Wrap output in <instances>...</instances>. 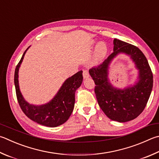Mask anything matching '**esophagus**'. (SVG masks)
<instances>
[{
	"label": "esophagus",
	"mask_w": 159,
	"mask_h": 159,
	"mask_svg": "<svg viewBox=\"0 0 159 159\" xmlns=\"http://www.w3.org/2000/svg\"><path fill=\"white\" fill-rule=\"evenodd\" d=\"M83 78H84L85 79H88V78L89 76V74L88 71H87V70H83Z\"/></svg>",
	"instance_id": "34e87169"
}]
</instances>
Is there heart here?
Listing matches in <instances>:
<instances>
[{
    "mask_svg": "<svg viewBox=\"0 0 159 159\" xmlns=\"http://www.w3.org/2000/svg\"><path fill=\"white\" fill-rule=\"evenodd\" d=\"M95 42H92V45H94ZM108 52V48L107 46L105 44L104 42H99L98 43L97 45L96 46V48H95V52H94V56L95 59H96L97 61H100L102 59H103L106 56Z\"/></svg>",
    "mask_w": 159,
    "mask_h": 159,
    "instance_id": "1",
    "label": "heart"
}]
</instances>
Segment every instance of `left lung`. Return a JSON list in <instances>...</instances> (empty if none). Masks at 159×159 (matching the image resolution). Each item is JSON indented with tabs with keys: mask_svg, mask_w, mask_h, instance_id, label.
Returning <instances> with one entry per match:
<instances>
[{
	"mask_svg": "<svg viewBox=\"0 0 159 159\" xmlns=\"http://www.w3.org/2000/svg\"><path fill=\"white\" fill-rule=\"evenodd\" d=\"M113 52L102 64L89 70L95 83L98 103L109 119L119 122L134 120L145 109L153 88V74L148 60L138 47L114 39ZM120 54L129 56L138 70L134 84L124 89L112 86L108 78L109 65Z\"/></svg>",
	"mask_w": 159,
	"mask_h": 159,
	"instance_id": "obj_1",
	"label": "left lung"
}]
</instances>
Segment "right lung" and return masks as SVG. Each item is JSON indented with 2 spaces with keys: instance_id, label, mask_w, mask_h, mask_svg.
<instances>
[{
  "instance_id": "1",
  "label": "right lung",
  "mask_w": 159,
  "mask_h": 159,
  "mask_svg": "<svg viewBox=\"0 0 159 159\" xmlns=\"http://www.w3.org/2000/svg\"><path fill=\"white\" fill-rule=\"evenodd\" d=\"M28 47L23 54L14 72V85L18 102L23 112L31 120L48 127H56L67 122L73 112L75 92L83 82V71L68 78L54 97L47 103L34 105L28 103L23 97L19 84V71Z\"/></svg>"
}]
</instances>
